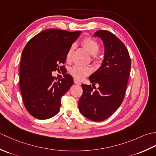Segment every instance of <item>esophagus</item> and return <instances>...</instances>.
Returning <instances> with one entry per match:
<instances>
[{"label":"esophagus","mask_w":156,"mask_h":156,"mask_svg":"<svg viewBox=\"0 0 156 156\" xmlns=\"http://www.w3.org/2000/svg\"><path fill=\"white\" fill-rule=\"evenodd\" d=\"M74 83L76 84H81V82L80 81H78V80H76V79H75V78L74 79Z\"/></svg>","instance_id":"esophagus-1"}]
</instances>
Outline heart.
<instances>
[{"instance_id": "b5f03b06", "label": "heart", "mask_w": 156, "mask_h": 156, "mask_svg": "<svg viewBox=\"0 0 156 156\" xmlns=\"http://www.w3.org/2000/svg\"><path fill=\"white\" fill-rule=\"evenodd\" d=\"M81 44L83 47L87 49L88 52L90 55H96L98 52L99 49H100V45H99L98 43L94 40V39H92L91 37H85L81 41ZM74 46L72 45L66 54V58L68 60H69L72 58V55L74 50ZM95 58V56H94ZM92 72V69L90 67H87V66H80L76 65L72 67L69 69V73H70L72 76L77 79V80H81V79L85 78L86 76H88Z\"/></svg>"}]
</instances>
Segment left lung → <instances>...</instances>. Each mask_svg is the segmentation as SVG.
Segmentation results:
<instances>
[{
  "mask_svg": "<svg viewBox=\"0 0 156 156\" xmlns=\"http://www.w3.org/2000/svg\"><path fill=\"white\" fill-rule=\"evenodd\" d=\"M102 39L105 57L102 66L89 80L99 86L82 84L83 90L78 107L84 117L93 121L107 119L117 111L123 101L130 74L131 61L127 48L117 36L106 30L94 33Z\"/></svg>",
  "mask_w": 156,
  "mask_h": 156,
  "instance_id": "left-lung-1",
  "label": "left lung"
}]
</instances>
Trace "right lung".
<instances>
[{"mask_svg":"<svg viewBox=\"0 0 156 156\" xmlns=\"http://www.w3.org/2000/svg\"><path fill=\"white\" fill-rule=\"evenodd\" d=\"M80 31L69 32L49 29L32 37L22 52L19 87L27 111L38 119H48L58 113L62 97L73 84L66 74L56 80L51 72L64 69L66 54Z\"/></svg>","mask_w":156,"mask_h":156,"instance_id":"1","label":"right lung"}]
</instances>
